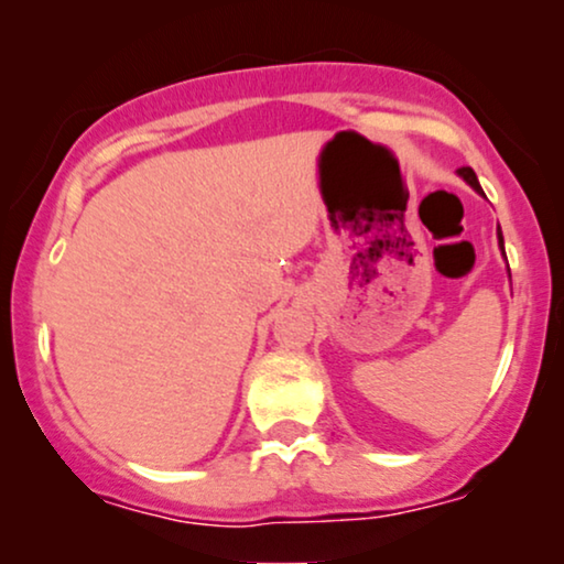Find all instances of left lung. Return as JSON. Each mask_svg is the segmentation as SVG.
<instances>
[{
  "instance_id": "8db88e82",
  "label": "left lung",
  "mask_w": 564,
  "mask_h": 564,
  "mask_svg": "<svg viewBox=\"0 0 564 564\" xmlns=\"http://www.w3.org/2000/svg\"><path fill=\"white\" fill-rule=\"evenodd\" d=\"M458 174H462L464 180H467V183L475 187L477 193H482V187H480V183H477V174L471 172V166H462V170H458ZM498 241H501V249H503V238H501V230H498Z\"/></svg>"
}]
</instances>
